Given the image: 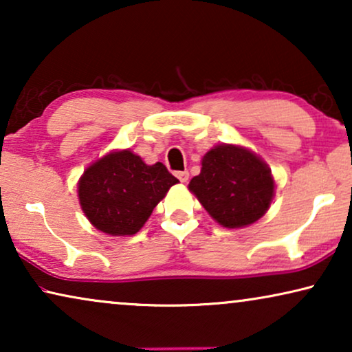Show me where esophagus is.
I'll list each match as a JSON object with an SVG mask.
<instances>
[{
	"mask_svg": "<svg viewBox=\"0 0 352 352\" xmlns=\"http://www.w3.org/2000/svg\"><path fill=\"white\" fill-rule=\"evenodd\" d=\"M176 176L181 182H187V179H189V173H187V171H177Z\"/></svg>",
	"mask_w": 352,
	"mask_h": 352,
	"instance_id": "esophagus-1",
	"label": "esophagus"
}]
</instances>
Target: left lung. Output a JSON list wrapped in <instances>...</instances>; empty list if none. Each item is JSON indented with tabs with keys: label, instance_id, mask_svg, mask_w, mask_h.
<instances>
[{
	"label": "left lung",
	"instance_id": "obj_1",
	"mask_svg": "<svg viewBox=\"0 0 352 352\" xmlns=\"http://www.w3.org/2000/svg\"><path fill=\"white\" fill-rule=\"evenodd\" d=\"M189 190L216 223L228 229L247 228L261 219L276 194L272 171L253 151L219 144L201 158V170Z\"/></svg>",
	"mask_w": 352,
	"mask_h": 352
}]
</instances>
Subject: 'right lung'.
Returning <instances> with one entry per match:
<instances>
[{
	"mask_svg": "<svg viewBox=\"0 0 352 352\" xmlns=\"http://www.w3.org/2000/svg\"><path fill=\"white\" fill-rule=\"evenodd\" d=\"M175 176L163 163L147 165L129 148L105 153L86 168L78 181L83 213L100 232L124 237L142 229L165 199Z\"/></svg>",
	"mask_w": 352,
	"mask_h": 352,
	"instance_id": "1",
	"label": "right lung"
}]
</instances>
